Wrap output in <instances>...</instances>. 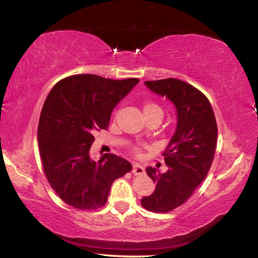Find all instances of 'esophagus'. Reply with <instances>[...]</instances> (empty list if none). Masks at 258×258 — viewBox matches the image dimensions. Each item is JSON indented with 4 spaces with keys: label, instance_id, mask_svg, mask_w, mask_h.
Returning a JSON list of instances; mask_svg holds the SVG:
<instances>
[{
    "label": "esophagus",
    "instance_id": "34e87169",
    "mask_svg": "<svg viewBox=\"0 0 258 258\" xmlns=\"http://www.w3.org/2000/svg\"><path fill=\"white\" fill-rule=\"evenodd\" d=\"M132 172H133V174H135V175H140V174H143V173L145 172V170H144V168H143V166L141 165V164L135 163V164H133Z\"/></svg>",
    "mask_w": 258,
    "mask_h": 258
}]
</instances>
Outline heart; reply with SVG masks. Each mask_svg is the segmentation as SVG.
<instances>
[{"label": "heart", "mask_w": 258, "mask_h": 258, "mask_svg": "<svg viewBox=\"0 0 258 258\" xmlns=\"http://www.w3.org/2000/svg\"><path fill=\"white\" fill-rule=\"evenodd\" d=\"M143 110L145 116H150L153 114H163L162 108L154 102H146L143 106Z\"/></svg>", "instance_id": "obj_1"}]
</instances>
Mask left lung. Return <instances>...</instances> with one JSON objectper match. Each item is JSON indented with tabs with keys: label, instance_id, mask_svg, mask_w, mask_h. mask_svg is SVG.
Listing matches in <instances>:
<instances>
[{
	"label": "left lung",
	"instance_id": "left-lung-1",
	"mask_svg": "<svg viewBox=\"0 0 258 258\" xmlns=\"http://www.w3.org/2000/svg\"><path fill=\"white\" fill-rule=\"evenodd\" d=\"M153 93L168 98L176 108V128L163 152L169 169L146 173L156 183L154 192L141 199L153 213H169L188 200L209 172L218 128L208 98L188 83L175 78L145 82Z\"/></svg>",
	"mask_w": 258,
	"mask_h": 258
}]
</instances>
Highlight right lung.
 Listing matches in <instances>:
<instances>
[{
  "label": "right lung",
  "mask_w": 258,
  "mask_h": 258,
  "mask_svg": "<svg viewBox=\"0 0 258 258\" xmlns=\"http://www.w3.org/2000/svg\"><path fill=\"white\" fill-rule=\"evenodd\" d=\"M140 80L74 75L50 90L40 115L38 141L44 174L63 203L79 210L105 206L110 185L132 164L106 153L89 155L94 135L107 130L110 114Z\"/></svg>",
  "instance_id": "1"
}]
</instances>
